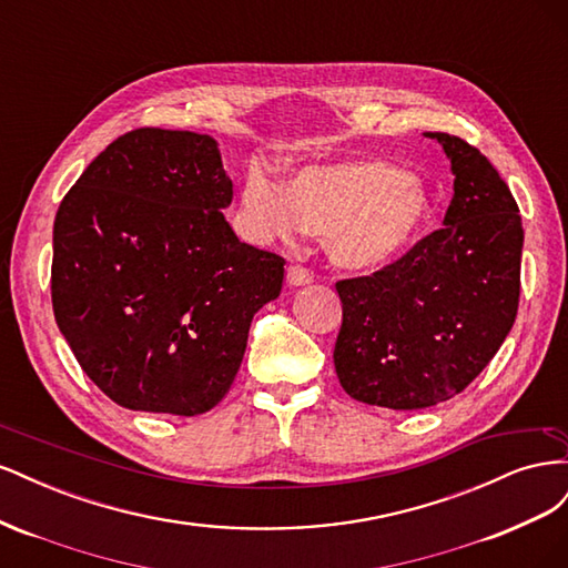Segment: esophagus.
Instances as JSON below:
<instances>
[{
  "label": "esophagus",
  "mask_w": 568,
  "mask_h": 568,
  "mask_svg": "<svg viewBox=\"0 0 568 568\" xmlns=\"http://www.w3.org/2000/svg\"><path fill=\"white\" fill-rule=\"evenodd\" d=\"M313 280H315L313 272L307 270V267L291 265V267L286 270V282H288V286H305V284H311Z\"/></svg>",
  "instance_id": "1"
}]
</instances>
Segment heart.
Wrapping results in <instances>:
<instances>
[{
    "label": "heart",
    "mask_w": 568,
    "mask_h": 568,
    "mask_svg": "<svg viewBox=\"0 0 568 568\" xmlns=\"http://www.w3.org/2000/svg\"><path fill=\"white\" fill-rule=\"evenodd\" d=\"M242 220L257 242L296 244L324 234L332 261L374 270L398 261L432 220V196L407 170L386 161L305 168L284 184L251 173L242 186Z\"/></svg>",
    "instance_id": "obj_1"
}]
</instances>
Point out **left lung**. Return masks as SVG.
<instances>
[{
    "mask_svg": "<svg viewBox=\"0 0 568 568\" xmlns=\"http://www.w3.org/2000/svg\"><path fill=\"white\" fill-rule=\"evenodd\" d=\"M424 134L440 142L455 175L443 227L367 277L336 282L338 382L351 398L390 409L455 398L519 311L524 227L507 182L462 136Z\"/></svg>",
    "mask_w": 568,
    "mask_h": 568,
    "instance_id": "8db88e82",
    "label": "left lung"
}]
</instances>
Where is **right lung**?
Instances as JSON below:
<instances>
[{"instance_id": "add662e5", "label": "right lung", "mask_w": 568, "mask_h": 568, "mask_svg": "<svg viewBox=\"0 0 568 568\" xmlns=\"http://www.w3.org/2000/svg\"><path fill=\"white\" fill-rule=\"evenodd\" d=\"M217 142L186 130L118 136L59 205L51 305L82 372L113 403L194 417L242 367L284 257L239 242Z\"/></svg>"}]
</instances>
